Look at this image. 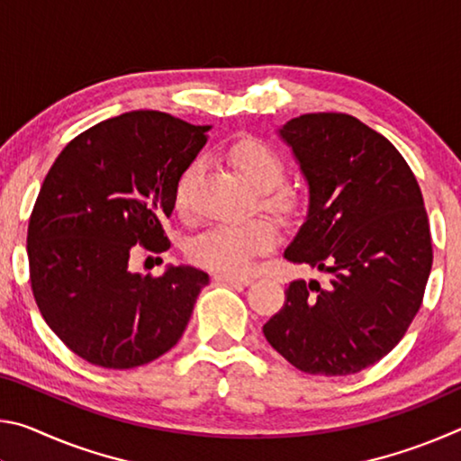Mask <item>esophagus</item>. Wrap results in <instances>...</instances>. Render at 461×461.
<instances>
[{
  "instance_id": "esophagus-1",
  "label": "esophagus",
  "mask_w": 461,
  "mask_h": 461,
  "mask_svg": "<svg viewBox=\"0 0 461 461\" xmlns=\"http://www.w3.org/2000/svg\"><path fill=\"white\" fill-rule=\"evenodd\" d=\"M217 283H230V285H244L248 286L249 283H252V278L249 276H238V275H223V272H220V275L213 276Z\"/></svg>"
}]
</instances>
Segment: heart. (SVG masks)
I'll use <instances>...</instances> for the list:
<instances>
[{"instance_id":"b5f03b06","label":"heart","mask_w":461,"mask_h":461,"mask_svg":"<svg viewBox=\"0 0 461 461\" xmlns=\"http://www.w3.org/2000/svg\"><path fill=\"white\" fill-rule=\"evenodd\" d=\"M225 160L256 191V205L278 223L299 220L309 197L303 189L283 185L285 156L258 136H241L225 148ZM199 173V162H189L176 176L175 207L189 212L191 189ZM276 230L267 220H248L236 225H213L186 246V256L201 268L241 275L256 256L270 252L276 244Z\"/></svg>"}]
</instances>
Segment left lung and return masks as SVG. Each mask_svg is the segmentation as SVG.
<instances>
[{"label": "left lung", "mask_w": 461, "mask_h": 461, "mask_svg": "<svg viewBox=\"0 0 461 461\" xmlns=\"http://www.w3.org/2000/svg\"><path fill=\"white\" fill-rule=\"evenodd\" d=\"M309 183V213L285 258L330 283L293 280L262 327L294 368L348 376L407 333L433 264L419 183L388 140L348 113H305L278 130Z\"/></svg>", "instance_id": "8db88e82"}]
</instances>
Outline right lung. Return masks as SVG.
<instances>
[{
	"instance_id": "1",
	"label": "right lung",
	"mask_w": 461,
	"mask_h": 461,
	"mask_svg": "<svg viewBox=\"0 0 461 461\" xmlns=\"http://www.w3.org/2000/svg\"><path fill=\"white\" fill-rule=\"evenodd\" d=\"M207 130L162 112L122 113L73 138L46 175L28 223L30 285L44 321L83 360L128 370L181 339L207 272L142 276L130 252L170 248L162 221Z\"/></svg>"
}]
</instances>
